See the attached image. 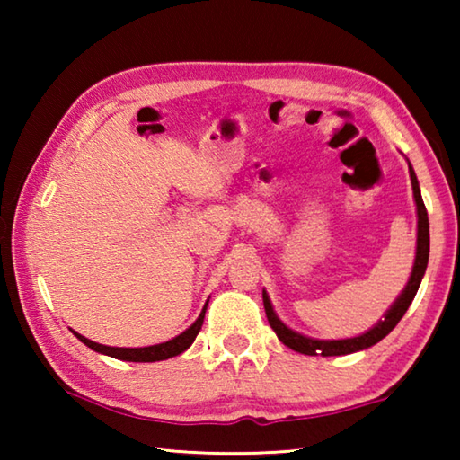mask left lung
Returning <instances> with one entry per match:
<instances>
[{
  "label": "left lung",
  "mask_w": 460,
  "mask_h": 460,
  "mask_svg": "<svg viewBox=\"0 0 460 460\" xmlns=\"http://www.w3.org/2000/svg\"><path fill=\"white\" fill-rule=\"evenodd\" d=\"M410 168V181H411V190H414V200H416V215H418V237H416V258H414V266H411V274L406 288H403L402 294L395 298V302L389 306L387 313L384 314V321H379L371 326L369 331H365L359 337H351V339H313L306 337V334H300L292 331L290 326H286L282 321H279L274 306H271L268 292L263 290V308H266V316L270 321V326L274 329L278 334V339L284 342L286 347H290L292 351L302 353V355H323V357H334V355H349V353H357L363 351V349H369L379 342L384 337H387L389 332L395 329V324L402 321V316L406 314V310L410 308L411 300L420 288V282H422L424 271L428 266V255H430V227H428V213L422 200V194H420V184L414 168L408 162Z\"/></svg>",
  "instance_id": "left-lung-1"
}]
</instances>
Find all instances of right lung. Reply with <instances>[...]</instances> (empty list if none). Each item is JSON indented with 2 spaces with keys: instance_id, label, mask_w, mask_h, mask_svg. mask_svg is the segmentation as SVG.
<instances>
[{
  "instance_id": "add662e5",
  "label": "right lung",
  "mask_w": 460,
  "mask_h": 460,
  "mask_svg": "<svg viewBox=\"0 0 460 460\" xmlns=\"http://www.w3.org/2000/svg\"><path fill=\"white\" fill-rule=\"evenodd\" d=\"M208 305V300H207ZM207 305L202 306V313L199 314L197 321H194L189 329L184 332L178 334V337L170 339L166 342H160V345H150V347H107V345H99V342L91 341L87 337H83V334L75 332V337L79 339L81 342H84L89 349L93 351H97L101 355H109L113 357V359H121V361H134V363H154V361H164L170 359V357H176L184 353L186 349H189L194 339H197V334L200 332V326L202 321H205V313H207Z\"/></svg>"
}]
</instances>
